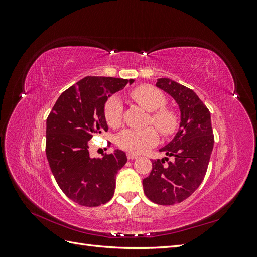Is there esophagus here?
Here are the masks:
<instances>
[{
    "label": "esophagus",
    "instance_id": "esophagus-1",
    "mask_svg": "<svg viewBox=\"0 0 257 257\" xmlns=\"http://www.w3.org/2000/svg\"><path fill=\"white\" fill-rule=\"evenodd\" d=\"M126 157H127L128 160H135V159L138 158V155H137V154H134V153H132V152H127V153H126Z\"/></svg>",
    "mask_w": 257,
    "mask_h": 257
}]
</instances>
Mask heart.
Masks as SVG:
<instances>
[{
    "label": "heart",
    "instance_id": "b5f03b06",
    "mask_svg": "<svg viewBox=\"0 0 257 257\" xmlns=\"http://www.w3.org/2000/svg\"><path fill=\"white\" fill-rule=\"evenodd\" d=\"M131 97L147 111H150L149 123H152L163 136L173 135L178 128V115L172 108L165 107L166 96L152 85H139L131 91ZM123 106L118 96L107 99L104 115L108 125L116 127L122 121ZM158 133L153 127L143 130L125 128L116 136V144L124 150L142 153L158 143Z\"/></svg>",
    "mask_w": 257,
    "mask_h": 257
}]
</instances>
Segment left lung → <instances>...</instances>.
<instances>
[{
	"instance_id": "8db88e82",
	"label": "left lung",
	"mask_w": 257,
	"mask_h": 257,
	"mask_svg": "<svg viewBox=\"0 0 257 257\" xmlns=\"http://www.w3.org/2000/svg\"><path fill=\"white\" fill-rule=\"evenodd\" d=\"M157 87L172 95L181 111L180 128L168 145L160 149L174 161L153 160L150 175L143 180L146 196L163 206L179 204L203 182L213 149L211 116L193 90L169 78L158 79Z\"/></svg>"
}]
</instances>
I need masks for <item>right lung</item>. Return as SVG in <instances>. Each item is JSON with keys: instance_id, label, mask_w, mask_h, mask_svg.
I'll use <instances>...</instances> for the list:
<instances>
[{"instance_id": "1", "label": "right lung", "mask_w": 257, "mask_h": 257, "mask_svg": "<svg viewBox=\"0 0 257 257\" xmlns=\"http://www.w3.org/2000/svg\"><path fill=\"white\" fill-rule=\"evenodd\" d=\"M133 79L88 76L59 96L47 118L46 155L60 189L75 203L97 207L109 201L115 175L127 161L121 150L92 159L88 142L107 132V98ZM110 145V143H108Z\"/></svg>"}]
</instances>
